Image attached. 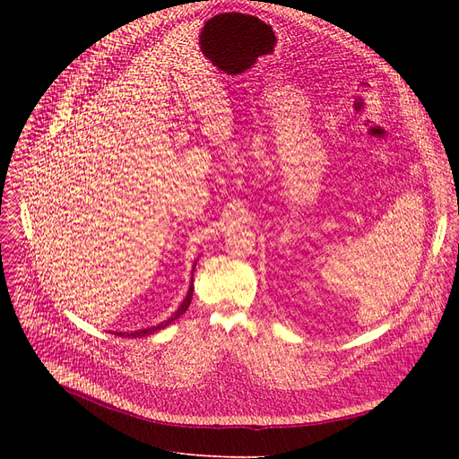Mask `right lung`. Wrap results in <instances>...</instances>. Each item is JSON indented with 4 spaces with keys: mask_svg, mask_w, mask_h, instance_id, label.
<instances>
[{
    "mask_svg": "<svg viewBox=\"0 0 459 459\" xmlns=\"http://www.w3.org/2000/svg\"><path fill=\"white\" fill-rule=\"evenodd\" d=\"M195 266H197V262H193V270H191V284H189V288H187V294H186L184 301H182V303H180V307L173 312V316H169V318H167V320H163L161 324L152 325V327H147V329H139V331H132V333L117 331L115 334H118V336H130V339H141V336H149V334H152V333H156V331L165 329L169 324H173L175 320H178V318L184 315V312L187 310V307H189V303H191V298H193V272H195Z\"/></svg>",
    "mask_w": 459,
    "mask_h": 459,
    "instance_id": "obj_1",
    "label": "right lung"
}]
</instances>
